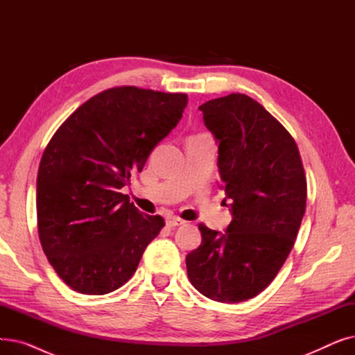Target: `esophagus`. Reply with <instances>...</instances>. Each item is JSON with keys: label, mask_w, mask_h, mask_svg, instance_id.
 Segmentation results:
<instances>
[{"label": "esophagus", "mask_w": 355, "mask_h": 355, "mask_svg": "<svg viewBox=\"0 0 355 355\" xmlns=\"http://www.w3.org/2000/svg\"><path fill=\"white\" fill-rule=\"evenodd\" d=\"M184 220H181V218H178V217H170V218H166V226H170V227H175V226H181V225H184Z\"/></svg>", "instance_id": "obj_1"}]
</instances>
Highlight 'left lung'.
<instances>
[{"mask_svg": "<svg viewBox=\"0 0 355 355\" xmlns=\"http://www.w3.org/2000/svg\"><path fill=\"white\" fill-rule=\"evenodd\" d=\"M198 109L218 145L233 220L225 233L198 226L187 273L210 300L245 302L269 286L295 245L306 206L304 166L291 134L254 99L232 93Z\"/></svg>", "mask_w": 355, "mask_h": 355, "instance_id": "left-lung-1", "label": "left lung"}]
</instances>
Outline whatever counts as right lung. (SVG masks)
I'll use <instances>...</instances> for the list:
<instances>
[{
    "label": "right lung",
    "instance_id": "right-lung-1",
    "mask_svg": "<svg viewBox=\"0 0 355 355\" xmlns=\"http://www.w3.org/2000/svg\"><path fill=\"white\" fill-rule=\"evenodd\" d=\"M189 98L135 86L90 98L53 135L37 174V223L50 265L73 291L126 284L164 227L121 190L177 126Z\"/></svg>",
    "mask_w": 355,
    "mask_h": 355
}]
</instances>
